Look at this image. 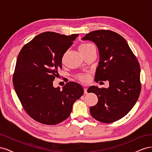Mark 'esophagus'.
<instances>
[{
	"label": "esophagus",
	"mask_w": 152,
	"mask_h": 152,
	"mask_svg": "<svg viewBox=\"0 0 152 152\" xmlns=\"http://www.w3.org/2000/svg\"><path fill=\"white\" fill-rule=\"evenodd\" d=\"M84 94L87 93V88L86 87H84Z\"/></svg>",
	"instance_id": "esophagus-1"
}]
</instances>
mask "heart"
<instances>
[{
	"label": "heart",
	"instance_id": "heart-1",
	"mask_svg": "<svg viewBox=\"0 0 152 152\" xmlns=\"http://www.w3.org/2000/svg\"><path fill=\"white\" fill-rule=\"evenodd\" d=\"M94 45L91 44L89 43H84V44H82L80 45V46L79 48V50L81 54H84L86 53L92 48L93 47ZM79 79L82 81L86 82L87 80H88V75H81L79 76Z\"/></svg>",
	"mask_w": 152,
	"mask_h": 152
}]
</instances>
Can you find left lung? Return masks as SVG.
<instances>
[{
	"label": "left lung",
	"mask_w": 152,
	"mask_h": 152,
	"mask_svg": "<svg viewBox=\"0 0 152 152\" xmlns=\"http://www.w3.org/2000/svg\"><path fill=\"white\" fill-rule=\"evenodd\" d=\"M82 39L93 42L99 50V61L94 80L109 82L108 88L93 86L87 90L98 98L97 104L90 108V113L99 122L117 121L129 112L140 96L139 62L127 41L114 31L96 30Z\"/></svg>",
	"instance_id": "1"
}]
</instances>
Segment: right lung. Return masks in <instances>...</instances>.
Returning a JSON list of instances; mask_svg holds the SVG:
<instances>
[{
	"mask_svg": "<svg viewBox=\"0 0 152 152\" xmlns=\"http://www.w3.org/2000/svg\"><path fill=\"white\" fill-rule=\"evenodd\" d=\"M78 35L44 32L25 44L18 55L14 87L25 112L41 124L55 125L65 121L84 93L77 82H68L62 90L53 83L62 68L64 54Z\"/></svg>",
	"mask_w": 152,
	"mask_h": 152,
	"instance_id": "1",
	"label": "right lung"
}]
</instances>
